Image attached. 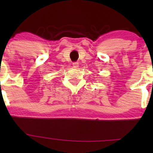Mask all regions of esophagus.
Masks as SVG:
<instances>
[{"mask_svg": "<svg viewBox=\"0 0 153 153\" xmlns=\"http://www.w3.org/2000/svg\"><path fill=\"white\" fill-rule=\"evenodd\" d=\"M72 66H73L74 68H78L79 64H78V62H73L72 63Z\"/></svg>", "mask_w": 153, "mask_h": 153, "instance_id": "esophagus-1", "label": "esophagus"}]
</instances>
